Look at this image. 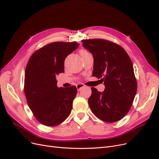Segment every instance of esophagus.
Segmentation results:
<instances>
[{
	"label": "esophagus",
	"mask_w": 159,
	"mask_h": 159,
	"mask_svg": "<svg viewBox=\"0 0 159 159\" xmlns=\"http://www.w3.org/2000/svg\"><path fill=\"white\" fill-rule=\"evenodd\" d=\"M84 85L82 84H78V85H76V88H77V89H78V91L81 90V89H82V88H84Z\"/></svg>",
	"instance_id": "1"
}]
</instances>
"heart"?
<instances>
[{
  "label": "heart",
  "mask_w": 159,
  "mask_h": 159,
  "mask_svg": "<svg viewBox=\"0 0 159 159\" xmlns=\"http://www.w3.org/2000/svg\"><path fill=\"white\" fill-rule=\"evenodd\" d=\"M80 54H81V56H83V55H85V54H89V52L87 51V50H84V49H82V50H80Z\"/></svg>",
  "instance_id": "obj_1"
}]
</instances>
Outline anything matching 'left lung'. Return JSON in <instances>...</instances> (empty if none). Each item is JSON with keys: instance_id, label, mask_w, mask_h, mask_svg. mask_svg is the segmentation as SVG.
<instances>
[{"instance_id": "8db88e82", "label": "left lung", "mask_w": 159, "mask_h": 159, "mask_svg": "<svg viewBox=\"0 0 159 159\" xmlns=\"http://www.w3.org/2000/svg\"><path fill=\"white\" fill-rule=\"evenodd\" d=\"M93 55V76L103 81L105 90L91 88L88 99L91 111L101 120L113 123L123 118L131 109L137 84L133 66L121 46L103 39L81 40Z\"/></svg>"}]
</instances>
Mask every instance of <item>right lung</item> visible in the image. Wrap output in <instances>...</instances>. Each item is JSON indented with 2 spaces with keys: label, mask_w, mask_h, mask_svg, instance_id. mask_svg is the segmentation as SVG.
I'll return each mask as SVG.
<instances>
[{
  "label": "right lung",
  "mask_w": 159,
  "mask_h": 159,
  "mask_svg": "<svg viewBox=\"0 0 159 159\" xmlns=\"http://www.w3.org/2000/svg\"><path fill=\"white\" fill-rule=\"evenodd\" d=\"M80 44L50 43L36 50L25 70V93L28 106L40 123L58 125L68 117L77 93L75 86L57 88L56 76L64 72V60Z\"/></svg>",
  "instance_id": "add662e5"
}]
</instances>
